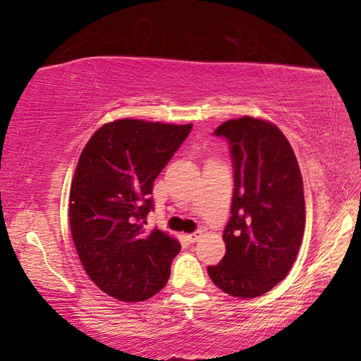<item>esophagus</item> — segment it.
<instances>
[{"label":"esophagus","instance_id":"esophagus-1","mask_svg":"<svg viewBox=\"0 0 361 361\" xmlns=\"http://www.w3.org/2000/svg\"><path fill=\"white\" fill-rule=\"evenodd\" d=\"M200 237H202V231H195V232H192V234L188 235V240L194 243V242H197Z\"/></svg>","mask_w":361,"mask_h":361}]
</instances>
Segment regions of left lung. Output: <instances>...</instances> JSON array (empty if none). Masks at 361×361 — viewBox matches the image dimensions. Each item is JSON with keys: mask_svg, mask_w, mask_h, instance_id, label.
<instances>
[{"mask_svg": "<svg viewBox=\"0 0 361 361\" xmlns=\"http://www.w3.org/2000/svg\"><path fill=\"white\" fill-rule=\"evenodd\" d=\"M234 166L226 255L209 276L235 298H258L286 277L305 226L302 176L288 140L272 122L243 116L223 122Z\"/></svg>", "mask_w": 361, "mask_h": 361, "instance_id": "obj_1", "label": "left lung"}]
</instances>
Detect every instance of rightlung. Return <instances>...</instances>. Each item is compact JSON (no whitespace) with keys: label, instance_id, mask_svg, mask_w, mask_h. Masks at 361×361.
<instances>
[{"label":"right lung","instance_id":"add662e5","mask_svg":"<svg viewBox=\"0 0 361 361\" xmlns=\"http://www.w3.org/2000/svg\"><path fill=\"white\" fill-rule=\"evenodd\" d=\"M192 124L118 119L85 145L70 189V229L90 280L119 301L140 302L166 286L180 242L146 232L152 185Z\"/></svg>","mask_w":361,"mask_h":361}]
</instances>
